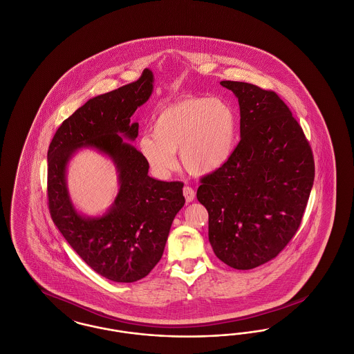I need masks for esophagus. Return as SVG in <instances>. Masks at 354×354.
Listing matches in <instances>:
<instances>
[{
  "instance_id": "esophagus-1",
  "label": "esophagus",
  "mask_w": 354,
  "mask_h": 354,
  "mask_svg": "<svg viewBox=\"0 0 354 354\" xmlns=\"http://www.w3.org/2000/svg\"><path fill=\"white\" fill-rule=\"evenodd\" d=\"M183 195H185V202L191 203L195 199V191L191 187H185L183 188Z\"/></svg>"
}]
</instances>
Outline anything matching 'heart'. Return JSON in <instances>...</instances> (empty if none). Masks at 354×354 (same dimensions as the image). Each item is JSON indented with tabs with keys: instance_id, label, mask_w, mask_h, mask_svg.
Listing matches in <instances>:
<instances>
[{
	"instance_id": "b5f03b06",
	"label": "heart",
	"mask_w": 354,
	"mask_h": 354,
	"mask_svg": "<svg viewBox=\"0 0 354 354\" xmlns=\"http://www.w3.org/2000/svg\"><path fill=\"white\" fill-rule=\"evenodd\" d=\"M152 134L142 135L138 147L150 169L165 176L175 169L174 152L189 174L216 172L235 150L239 117L223 98L189 95L160 109L152 120Z\"/></svg>"
}]
</instances>
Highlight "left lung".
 Instances as JSON below:
<instances>
[{
  "instance_id": "1",
  "label": "left lung",
  "mask_w": 354,
  "mask_h": 354,
  "mask_svg": "<svg viewBox=\"0 0 354 354\" xmlns=\"http://www.w3.org/2000/svg\"><path fill=\"white\" fill-rule=\"evenodd\" d=\"M240 107V142L230 160L202 179L196 198L208 211V240L235 270L276 257L296 234L315 180L303 129L274 91L221 81Z\"/></svg>"
}]
</instances>
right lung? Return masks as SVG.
Masks as SVG:
<instances>
[{
    "label": "right lung",
    "mask_w": 354,
    "mask_h": 354,
    "mask_svg": "<svg viewBox=\"0 0 354 354\" xmlns=\"http://www.w3.org/2000/svg\"><path fill=\"white\" fill-rule=\"evenodd\" d=\"M152 88L153 74L146 68L136 82L88 100L62 122L48 151L51 219L91 270L115 283H134L151 272L185 202L183 183L149 176L146 159L127 142L138 136L131 117ZM84 148L106 154L119 174V194L100 217L77 212L68 194V162Z\"/></svg>",
    "instance_id": "right-lung-1"
}]
</instances>
